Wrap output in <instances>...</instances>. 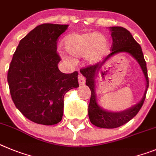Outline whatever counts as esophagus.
Segmentation results:
<instances>
[{
	"label": "esophagus",
	"instance_id": "1",
	"mask_svg": "<svg viewBox=\"0 0 156 156\" xmlns=\"http://www.w3.org/2000/svg\"><path fill=\"white\" fill-rule=\"evenodd\" d=\"M78 83H79L80 85H85V78L83 75H78Z\"/></svg>",
	"mask_w": 156,
	"mask_h": 156
}]
</instances>
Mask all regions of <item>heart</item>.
I'll use <instances>...</instances> for the list:
<instances>
[{
	"label": "heart",
	"mask_w": 156,
	"mask_h": 156,
	"mask_svg": "<svg viewBox=\"0 0 156 156\" xmlns=\"http://www.w3.org/2000/svg\"><path fill=\"white\" fill-rule=\"evenodd\" d=\"M109 43L106 36L101 33H71L64 40V47L70 55L75 58L85 57L88 64H95L107 51ZM63 61L73 64L74 60L61 53Z\"/></svg>",
	"instance_id": "b5f03b06"
}]
</instances>
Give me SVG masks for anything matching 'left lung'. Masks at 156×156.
I'll use <instances>...</instances> for the list:
<instances>
[{"label": "left lung", "mask_w": 156, "mask_h": 156, "mask_svg": "<svg viewBox=\"0 0 156 156\" xmlns=\"http://www.w3.org/2000/svg\"><path fill=\"white\" fill-rule=\"evenodd\" d=\"M109 29L111 32L113 39L111 54H109L101 63L80 70L81 75L86 78L85 84L91 90L90 102L88 105V117L93 125L101 128H116L130 121L141 109L148 88V71L141 46L136 42L131 33L127 29L120 26L109 27ZM119 52L128 53L137 61L143 72L147 86L143 98L137 104L122 112H114L102 108L98 103L96 82L98 75L106 61L110 57Z\"/></svg>", "instance_id": "8db88e82"}]
</instances>
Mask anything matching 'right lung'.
Listing matches in <instances>:
<instances>
[{
  "mask_svg": "<svg viewBox=\"0 0 156 156\" xmlns=\"http://www.w3.org/2000/svg\"><path fill=\"white\" fill-rule=\"evenodd\" d=\"M68 25L43 24L20 40L8 72L10 93L15 106L31 121L54 125L62 120L64 97L78 88L77 71L58 68L57 40Z\"/></svg>",
  "mask_w": 156,
  "mask_h": 156,
  "instance_id": "obj_1",
  "label": "right lung"
}]
</instances>
